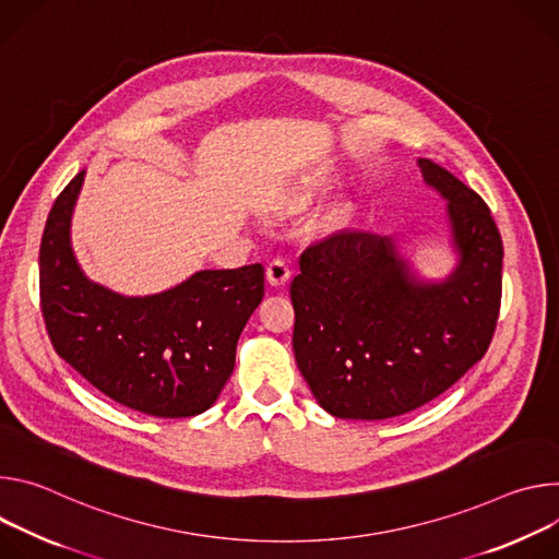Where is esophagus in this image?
Masks as SVG:
<instances>
[{"mask_svg": "<svg viewBox=\"0 0 559 559\" xmlns=\"http://www.w3.org/2000/svg\"><path fill=\"white\" fill-rule=\"evenodd\" d=\"M266 280L273 286H284L290 280V264L284 258L271 260V264L266 266Z\"/></svg>", "mask_w": 559, "mask_h": 559, "instance_id": "1", "label": "esophagus"}]
</instances>
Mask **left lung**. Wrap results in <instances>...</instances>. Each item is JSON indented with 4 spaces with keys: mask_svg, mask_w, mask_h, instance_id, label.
Wrapping results in <instances>:
<instances>
[{
    "mask_svg": "<svg viewBox=\"0 0 559 559\" xmlns=\"http://www.w3.org/2000/svg\"><path fill=\"white\" fill-rule=\"evenodd\" d=\"M447 202L457 269L421 282L393 239L340 230L311 243L290 284L293 350L318 404L342 419H389L436 400L477 364L500 318L504 248L486 202L419 159Z\"/></svg>",
    "mask_w": 559,
    "mask_h": 559,
    "instance_id": "8db88e82",
    "label": "left lung"
}]
</instances>
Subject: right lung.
<instances>
[{
  "label": "right lung",
  "mask_w": 559,
  "mask_h": 559,
  "mask_svg": "<svg viewBox=\"0 0 559 559\" xmlns=\"http://www.w3.org/2000/svg\"><path fill=\"white\" fill-rule=\"evenodd\" d=\"M80 170L48 213L39 246L41 316L61 359L97 391L155 417L211 408L235 368L237 340L264 297V266L200 271L157 295L91 282L71 248Z\"/></svg>",
  "instance_id": "add662e5"
}]
</instances>
